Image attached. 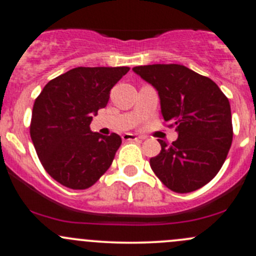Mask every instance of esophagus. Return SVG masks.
I'll use <instances>...</instances> for the list:
<instances>
[{
  "label": "esophagus",
  "mask_w": 256,
  "mask_h": 256,
  "mask_svg": "<svg viewBox=\"0 0 256 256\" xmlns=\"http://www.w3.org/2000/svg\"><path fill=\"white\" fill-rule=\"evenodd\" d=\"M121 138H122L124 141H135L140 138L138 135H135V134H124Z\"/></svg>",
  "instance_id": "1"
}]
</instances>
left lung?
Listing matches in <instances>:
<instances>
[{"label":"left lung","mask_w":256,"mask_h":256,"mask_svg":"<svg viewBox=\"0 0 256 256\" xmlns=\"http://www.w3.org/2000/svg\"><path fill=\"white\" fill-rule=\"evenodd\" d=\"M158 92L161 112L178 138L158 140L161 152L150 166L161 182L177 193L206 186L223 166L233 141L230 104L218 85L180 64L132 68Z\"/></svg>","instance_id":"obj_1"}]
</instances>
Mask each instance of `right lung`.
Segmentation results:
<instances>
[{
    "instance_id": "add662e5",
    "label": "right lung",
    "mask_w": 256,
    "mask_h": 256,
    "mask_svg": "<svg viewBox=\"0 0 256 256\" xmlns=\"http://www.w3.org/2000/svg\"><path fill=\"white\" fill-rule=\"evenodd\" d=\"M128 70V66H78L50 80L36 99L30 138L40 164L60 184L86 190L112 166L121 138L92 132L89 125Z\"/></svg>"
}]
</instances>
